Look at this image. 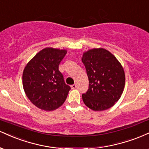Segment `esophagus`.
<instances>
[{
  "label": "esophagus",
  "mask_w": 149,
  "mask_h": 149,
  "mask_svg": "<svg viewBox=\"0 0 149 149\" xmlns=\"http://www.w3.org/2000/svg\"><path fill=\"white\" fill-rule=\"evenodd\" d=\"M77 88V84H72L71 86V88L72 89H75Z\"/></svg>",
  "instance_id": "1"
}]
</instances>
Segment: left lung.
<instances>
[{"label":"left lung","instance_id":"8db88e82","mask_svg":"<svg viewBox=\"0 0 149 149\" xmlns=\"http://www.w3.org/2000/svg\"><path fill=\"white\" fill-rule=\"evenodd\" d=\"M81 61L89 80L88 91L82 94L84 102L93 111L109 109L123 92L125 76L123 66L111 52L103 48L85 52Z\"/></svg>","mask_w":149,"mask_h":149}]
</instances>
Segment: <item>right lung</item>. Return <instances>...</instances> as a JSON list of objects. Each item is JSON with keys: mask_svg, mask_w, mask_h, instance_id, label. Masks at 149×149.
<instances>
[{"mask_svg": "<svg viewBox=\"0 0 149 149\" xmlns=\"http://www.w3.org/2000/svg\"><path fill=\"white\" fill-rule=\"evenodd\" d=\"M67 50L47 47L26 64L23 72L24 92L31 102L45 111H53L63 104L70 87L58 70Z\"/></svg>", "mask_w": 149, "mask_h": 149, "instance_id": "obj_1", "label": "right lung"}]
</instances>
